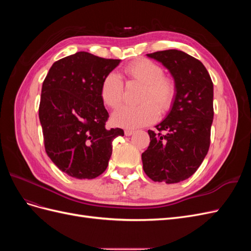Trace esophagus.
I'll list each match as a JSON object with an SVG mask.
<instances>
[{
  "instance_id": "obj_1",
  "label": "esophagus",
  "mask_w": 251,
  "mask_h": 251,
  "mask_svg": "<svg viewBox=\"0 0 251 251\" xmlns=\"http://www.w3.org/2000/svg\"><path fill=\"white\" fill-rule=\"evenodd\" d=\"M134 134V131L133 130H126L125 131V135L126 136H131V135H133Z\"/></svg>"
}]
</instances>
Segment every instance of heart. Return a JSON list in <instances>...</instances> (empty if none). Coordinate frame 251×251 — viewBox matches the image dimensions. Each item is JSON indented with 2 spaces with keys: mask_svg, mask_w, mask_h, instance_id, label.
Returning <instances> with one entry per match:
<instances>
[{
  "mask_svg": "<svg viewBox=\"0 0 251 251\" xmlns=\"http://www.w3.org/2000/svg\"><path fill=\"white\" fill-rule=\"evenodd\" d=\"M128 79L143 83L138 105H124L112 115L113 124L126 128L148 126L157 119L159 112L168 111L173 103L176 86L174 80L165 76L162 68L149 59H137L125 68ZM124 82L119 74L111 72L101 82L100 96L103 103L116 109L123 101Z\"/></svg>",
  "mask_w": 251,
  "mask_h": 251,
  "instance_id": "b5f03b06",
  "label": "heart"
}]
</instances>
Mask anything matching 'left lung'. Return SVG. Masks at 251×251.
<instances>
[{
  "label": "left lung",
  "instance_id": "8db88e82",
  "mask_svg": "<svg viewBox=\"0 0 251 251\" xmlns=\"http://www.w3.org/2000/svg\"><path fill=\"white\" fill-rule=\"evenodd\" d=\"M171 73L176 94L166 117L149 130L143 171L155 182L178 183L192 176L206 156L214 118V85L204 65L176 49L147 54ZM163 130L164 134L161 132Z\"/></svg>",
  "mask_w": 251,
  "mask_h": 251
}]
</instances>
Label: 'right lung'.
Listing matches in <instances>:
<instances>
[{
	"label": "right lung",
	"mask_w": 251,
	"mask_h": 251,
	"mask_svg": "<svg viewBox=\"0 0 251 251\" xmlns=\"http://www.w3.org/2000/svg\"><path fill=\"white\" fill-rule=\"evenodd\" d=\"M121 62L76 52L52 65L42 87L39 116L45 150L57 168L76 179H94L109 164L121 128H105L103 78Z\"/></svg>",
	"instance_id": "right-lung-1"
}]
</instances>
